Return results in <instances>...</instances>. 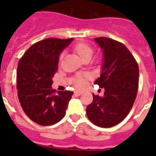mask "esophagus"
Segmentation results:
<instances>
[{"mask_svg": "<svg viewBox=\"0 0 156 156\" xmlns=\"http://www.w3.org/2000/svg\"><path fill=\"white\" fill-rule=\"evenodd\" d=\"M74 94H75L76 96H80V95L83 94V92L82 91H78V90H76V91L74 92Z\"/></svg>", "mask_w": 156, "mask_h": 156, "instance_id": "obj_1", "label": "esophagus"}]
</instances>
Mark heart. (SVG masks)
<instances>
[{
	"instance_id": "heart-1",
	"label": "heart",
	"mask_w": 156,
	"mask_h": 156,
	"mask_svg": "<svg viewBox=\"0 0 156 156\" xmlns=\"http://www.w3.org/2000/svg\"><path fill=\"white\" fill-rule=\"evenodd\" d=\"M74 50L80 56V58L82 59H84L87 57H91L94 52L91 47H90L88 44H84V43L77 44L74 47ZM89 77H90V76L88 75V74H78L75 79L76 85L80 88L85 87L87 86V79Z\"/></svg>"
}]
</instances>
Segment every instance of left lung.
Returning a JSON list of instances; mask_svg holds the SVG:
<instances>
[{
  "instance_id": "obj_1",
  "label": "left lung",
  "mask_w": 156,
  "mask_h": 156,
  "mask_svg": "<svg viewBox=\"0 0 156 156\" xmlns=\"http://www.w3.org/2000/svg\"><path fill=\"white\" fill-rule=\"evenodd\" d=\"M94 41L102 51L101 75L94 84L104 88L102 97L93 94L88 105V119L101 127H111L125 119L134 103L139 80L137 62L123 44L108 37Z\"/></svg>"
}]
</instances>
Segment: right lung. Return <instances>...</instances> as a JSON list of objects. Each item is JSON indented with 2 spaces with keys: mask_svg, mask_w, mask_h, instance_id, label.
<instances>
[{
  "mask_svg": "<svg viewBox=\"0 0 156 156\" xmlns=\"http://www.w3.org/2000/svg\"><path fill=\"white\" fill-rule=\"evenodd\" d=\"M73 41L48 38L32 45L19 61L17 69L18 97L31 120L42 126L53 125L66 115L73 91L52 89L59 55Z\"/></svg>",
  "mask_w": 156,
  "mask_h": 156,
  "instance_id": "add662e5",
  "label": "right lung"
}]
</instances>
